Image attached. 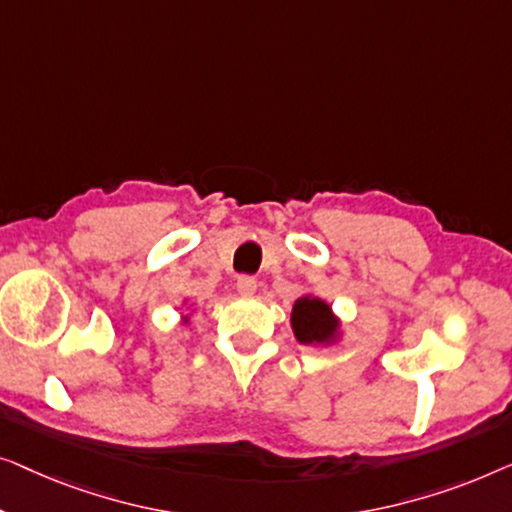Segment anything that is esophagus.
I'll list each match as a JSON object with an SVG mask.
<instances>
[{"instance_id": "1", "label": "esophagus", "mask_w": 512, "mask_h": 512, "mask_svg": "<svg viewBox=\"0 0 512 512\" xmlns=\"http://www.w3.org/2000/svg\"><path fill=\"white\" fill-rule=\"evenodd\" d=\"M236 290H239L241 297H253L257 292V280L250 278V276H241L236 280Z\"/></svg>"}]
</instances>
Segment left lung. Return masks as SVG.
I'll return each instance as SVG.
<instances>
[{"label": "left lung", "instance_id": "1", "mask_svg": "<svg viewBox=\"0 0 512 512\" xmlns=\"http://www.w3.org/2000/svg\"><path fill=\"white\" fill-rule=\"evenodd\" d=\"M290 325L294 338L301 345H313V348H318V345H336L343 336V322L334 313V308L311 292L294 301Z\"/></svg>", "mask_w": 512, "mask_h": 512}]
</instances>
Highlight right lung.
<instances>
[{
  "label": "right lung",
  "mask_w": 512,
  "mask_h": 512,
  "mask_svg": "<svg viewBox=\"0 0 512 512\" xmlns=\"http://www.w3.org/2000/svg\"><path fill=\"white\" fill-rule=\"evenodd\" d=\"M185 304H187V301L183 299V304H181V308H183V315H181V322H183V325H190V313H185Z\"/></svg>",
  "instance_id": "1"
}]
</instances>
